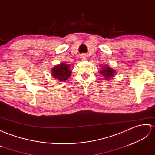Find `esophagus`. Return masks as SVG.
<instances>
[{
  "label": "esophagus",
  "mask_w": 155,
  "mask_h": 155,
  "mask_svg": "<svg viewBox=\"0 0 155 155\" xmlns=\"http://www.w3.org/2000/svg\"><path fill=\"white\" fill-rule=\"evenodd\" d=\"M80 58H81V60H85L86 59V56H85V54H82L81 56V57H80Z\"/></svg>",
  "instance_id": "34e87169"
}]
</instances>
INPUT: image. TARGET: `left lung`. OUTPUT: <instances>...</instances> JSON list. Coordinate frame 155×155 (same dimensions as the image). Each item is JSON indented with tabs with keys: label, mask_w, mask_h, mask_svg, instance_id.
Returning a JSON list of instances; mask_svg holds the SVG:
<instances>
[{
	"label": "left lung",
	"mask_w": 155,
	"mask_h": 155,
	"mask_svg": "<svg viewBox=\"0 0 155 155\" xmlns=\"http://www.w3.org/2000/svg\"><path fill=\"white\" fill-rule=\"evenodd\" d=\"M100 72L103 75H104L106 80H107V79L110 78H112L115 75V70H113V69L109 67L103 68V70H101Z\"/></svg>",
	"instance_id": "obj_1"
}]
</instances>
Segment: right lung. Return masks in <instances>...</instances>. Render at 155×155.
Listing matches in <instances>:
<instances>
[{"label":"right lung","mask_w":155,"mask_h":155,"mask_svg":"<svg viewBox=\"0 0 155 155\" xmlns=\"http://www.w3.org/2000/svg\"><path fill=\"white\" fill-rule=\"evenodd\" d=\"M70 68L68 64H61L59 66H55L51 70L53 77L61 81L66 80L71 74V71L70 70Z\"/></svg>","instance_id":"obj_1"}]
</instances>
